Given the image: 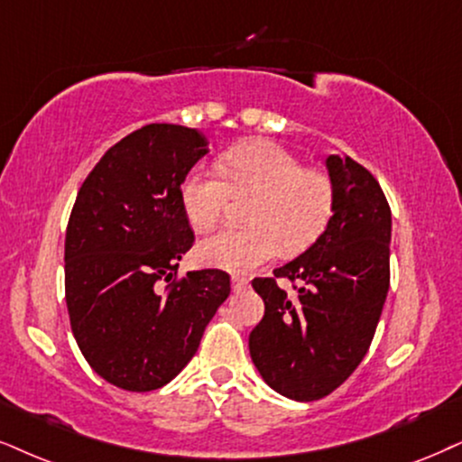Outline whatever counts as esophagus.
I'll use <instances>...</instances> for the list:
<instances>
[{"mask_svg":"<svg viewBox=\"0 0 462 462\" xmlns=\"http://www.w3.org/2000/svg\"><path fill=\"white\" fill-rule=\"evenodd\" d=\"M231 287H233V291H242V289L248 287V278L240 276V274H233L231 276Z\"/></svg>","mask_w":462,"mask_h":462,"instance_id":"obj_1","label":"esophagus"}]
</instances>
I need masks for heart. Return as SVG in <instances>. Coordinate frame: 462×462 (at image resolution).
<instances>
[{"label":"heart","mask_w":462,"mask_h":462,"mask_svg":"<svg viewBox=\"0 0 462 462\" xmlns=\"http://www.w3.org/2000/svg\"><path fill=\"white\" fill-rule=\"evenodd\" d=\"M218 168L197 164L181 181L186 218L197 231L220 220L233 195L254 192L246 229H225L197 246L203 265L248 274L287 250H304L321 236L334 212L326 173L304 169L295 153L270 141H244L220 153Z\"/></svg>","instance_id":"1"}]
</instances>
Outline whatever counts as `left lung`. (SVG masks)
I'll return each mask as SVG.
<instances>
[{
    "label": "left lung",
    "instance_id": "left-lung-1",
    "mask_svg": "<svg viewBox=\"0 0 462 462\" xmlns=\"http://www.w3.org/2000/svg\"><path fill=\"white\" fill-rule=\"evenodd\" d=\"M334 214L323 236L272 278H254L265 315L250 332L254 366L270 388L310 402L360 366L390 289L392 212L379 181L349 156L326 161ZM289 277L296 298L277 287Z\"/></svg>",
    "mask_w": 462,
    "mask_h": 462
}]
</instances>
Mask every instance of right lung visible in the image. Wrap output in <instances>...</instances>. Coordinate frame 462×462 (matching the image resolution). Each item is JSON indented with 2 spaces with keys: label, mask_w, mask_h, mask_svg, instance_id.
I'll list each match as a JSON object with an SVG mask.
<instances>
[{
  "label": "right lung",
  "mask_w": 462,
  "mask_h": 462,
  "mask_svg": "<svg viewBox=\"0 0 462 462\" xmlns=\"http://www.w3.org/2000/svg\"><path fill=\"white\" fill-rule=\"evenodd\" d=\"M208 153L195 128L147 124L106 150L79 188L66 229V304L79 349L128 392L167 385L229 298L222 270L178 276L195 244L180 188Z\"/></svg>",
  "instance_id": "obj_1"
}]
</instances>
